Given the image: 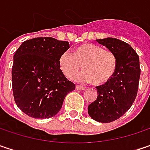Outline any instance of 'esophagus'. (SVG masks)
<instances>
[{"label": "esophagus", "mask_w": 150, "mask_h": 150, "mask_svg": "<svg viewBox=\"0 0 150 150\" xmlns=\"http://www.w3.org/2000/svg\"><path fill=\"white\" fill-rule=\"evenodd\" d=\"M75 89H76V90H84V89H85V87L80 86V85H76V86H75Z\"/></svg>", "instance_id": "obj_1"}]
</instances>
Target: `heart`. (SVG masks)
<instances>
[{
    "mask_svg": "<svg viewBox=\"0 0 150 150\" xmlns=\"http://www.w3.org/2000/svg\"><path fill=\"white\" fill-rule=\"evenodd\" d=\"M58 63L62 72L67 78H72L82 66L84 70L76 75L75 80L93 82L96 86L108 82L117 69L115 55L91 43L77 46L73 54L69 51L62 53Z\"/></svg>",
    "mask_w": 150,
    "mask_h": 150,
    "instance_id": "obj_1",
    "label": "heart"
}]
</instances>
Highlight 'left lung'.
Returning <instances> with one entry per match:
<instances>
[{
    "label": "left lung",
    "mask_w": 150,
    "mask_h": 150,
    "mask_svg": "<svg viewBox=\"0 0 150 150\" xmlns=\"http://www.w3.org/2000/svg\"><path fill=\"white\" fill-rule=\"evenodd\" d=\"M96 41L115 55L117 69L108 82L96 87L99 95L89 105L88 112L93 120L110 123L124 115L137 97L141 72L139 57L129 44L117 38Z\"/></svg>",
    "instance_id": "obj_1"
}]
</instances>
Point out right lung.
Instances as JSON below:
<instances>
[{"instance_id": "add662e5", "label": "right lung", "mask_w": 150, "mask_h": 150, "mask_svg": "<svg viewBox=\"0 0 150 150\" xmlns=\"http://www.w3.org/2000/svg\"><path fill=\"white\" fill-rule=\"evenodd\" d=\"M69 48L68 41L54 38L26 40L15 51L12 84L17 106L34 118H49L60 111L75 84L62 72L59 57Z\"/></svg>"}]
</instances>
